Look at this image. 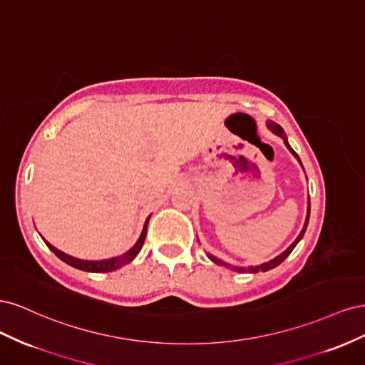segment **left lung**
Here are the masks:
<instances>
[{
    "mask_svg": "<svg viewBox=\"0 0 365 365\" xmlns=\"http://www.w3.org/2000/svg\"><path fill=\"white\" fill-rule=\"evenodd\" d=\"M268 126H269V129L274 132V134H277L279 137H282L283 138V141H284V145H286V148H288L291 152H292V155L300 161V158H298V155L297 153L292 150V148L289 146V143H288V140H286V135H284V132H283V129L277 125V123H274V121H268ZM300 164H302V161H300ZM309 215H311V202H309V205H307V216H306V222H304V227H303V230H302V233L298 235V237L294 240V244L286 250L284 252H282L279 257H275L274 260H271V262H267V263H263V264H260V267H250V268H235V267H231V264H228V263H224L222 260H219V259H216L215 256H210L208 254V257H210V260H213L215 263H217V264H224V267H227V268H230V269H235V271H242V272H245V271H248V272H259V271H269V269H272V268H275L277 267V264H280L286 257L289 256V254L292 252V250L295 248V245L298 244V242H300V239L304 236V231H306V227H307V222H309Z\"/></svg>",
    "mask_w": 365,
    "mask_h": 365,
    "instance_id": "1",
    "label": "left lung"
}]
</instances>
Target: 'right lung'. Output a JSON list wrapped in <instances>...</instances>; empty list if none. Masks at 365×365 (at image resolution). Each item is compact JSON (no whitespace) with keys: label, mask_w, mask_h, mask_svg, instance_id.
I'll list each match as a JSON object with an SVG mask.
<instances>
[{"label":"right lung","mask_w":365,"mask_h":365,"mask_svg":"<svg viewBox=\"0 0 365 365\" xmlns=\"http://www.w3.org/2000/svg\"><path fill=\"white\" fill-rule=\"evenodd\" d=\"M148 222H149V217L146 219L145 222V227H143V231H141V236L140 239L137 240V244L132 247L128 252H125L123 256L120 257H114V259H108V260H101V262H91V260H81V259H76V257H71L68 256V254H65L62 251H59L58 248H54L53 245H50L48 242H46L47 247L56 254V256L63 260L65 263H68L70 267L73 268H77V269H82V271H88V272H109V271H114L120 267H123V264L129 263L132 259H134L137 254L140 252L143 244H145V239H146V230H148Z\"/></svg>","instance_id":"obj_1"}]
</instances>
